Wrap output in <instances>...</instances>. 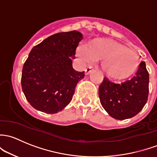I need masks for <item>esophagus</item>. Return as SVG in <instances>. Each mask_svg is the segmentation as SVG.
Listing matches in <instances>:
<instances>
[{
	"mask_svg": "<svg viewBox=\"0 0 157 157\" xmlns=\"http://www.w3.org/2000/svg\"><path fill=\"white\" fill-rule=\"evenodd\" d=\"M92 70H93V67H91V66H89V67H87L86 69V75L90 74V72H91Z\"/></svg>",
	"mask_w": 157,
	"mask_h": 157,
	"instance_id": "obj_1",
	"label": "esophagus"
}]
</instances>
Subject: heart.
I'll return each instance as SVG.
<instances>
[{"label": "heart", "mask_w": 157, "mask_h": 157, "mask_svg": "<svg viewBox=\"0 0 157 157\" xmlns=\"http://www.w3.org/2000/svg\"><path fill=\"white\" fill-rule=\"evenodd\" d=\"M78 56L87 62L101 61V67L113 78H126L134 73L139 64L136 52L110 39L96 38L82 44L77 49Z\"/></svg>", "instance_id": "obj_1"}]
</instances>
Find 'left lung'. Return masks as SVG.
<instances>
[{
	"label": "left lung",
	"instance_id": "obj_1",
	"mask_svg": "<svg viewBox=\"0 0 157 157\" xmlns=\"http://www.w3.org/2000/svg\"><path fill=\"white\" fill-rule=\"evenodd\" d=\"M149 93V73L144 62L133 76L120 83L105 77L99 86L100 102L108 114L117 120L135 117L147 103Z\"/></svg>",
	"mask_w": 157,
	"mask_h": 157
}]
</instances>
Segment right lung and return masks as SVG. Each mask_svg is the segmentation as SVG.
Masks as SVG:
<instances>
[{
  "mask_svg": "<svg viewBox=\"0 0 157 157\" xmlns=\"http://www.w3.org/2000/svg\"><path fill=\"white\" fill-rule=\"evenodd\" d=\"M82 39L77 31L57 33L31 49L21 83L26 99L36 110L56 113L71 102L76 86L85 76L74 70L71 60Z\"/></svg>",
  "mask_w": 157,
  "mask_h": 157,
  "instance_id": "add662e5",
  "label": "right lung"
}]
</instances>
